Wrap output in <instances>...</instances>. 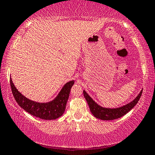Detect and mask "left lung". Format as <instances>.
<instances>
[{"instance_id": "1", "label": "left lung", "mask_w": 155, "mask_h": 155, "mask_svg": "<svg viewBox=\"0 0 155 155\" xmlns=\"http://www.w3.org/2000/svg\"><path fill=\"white\" fill-rule=\"evenodd\" d=\"M143 90L140 92V94L137 95L136 98L134 100L131 101L128 104L123 106L121 107L116 108V109H107V108L101 107L100 106L97 104L91 97L89 96L87 93L85 91H83V94L84 98L86 99L89 107L90 109V111L94 115V117L101 120H114L117 119L118 118H120L121 116H124L128 111H130L133 107L136 105V104L138 102L140 98Z\"/></svg>"}]
</instances>
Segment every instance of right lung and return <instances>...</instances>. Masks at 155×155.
Returning a JSON list of instances; mask_svg holds the SVG:
<instances>
[{
    "instance_id": "right-lung-1",
    "label": "right lung",
    "mask_w": 155,
    "mask_h": 155,
    "mask_svg": "<svg viewBox=\"0 0 155 155\" xmlns=\"http://www.w3.org/2000/svg\"><path fill=\"white\" fill-rule=\"evenodd\" d=\"M10 84L15 99L19 106L25 111L30 114L31 115L41 119L54 120L59 118L64 113L71 89L73 85L74 81L72 80L67 82L63 86L56 99L47 103L36 102L26 98L20 92H19L12 83L11 79L10 80Z\"/></svg>"
}]
</instances>
